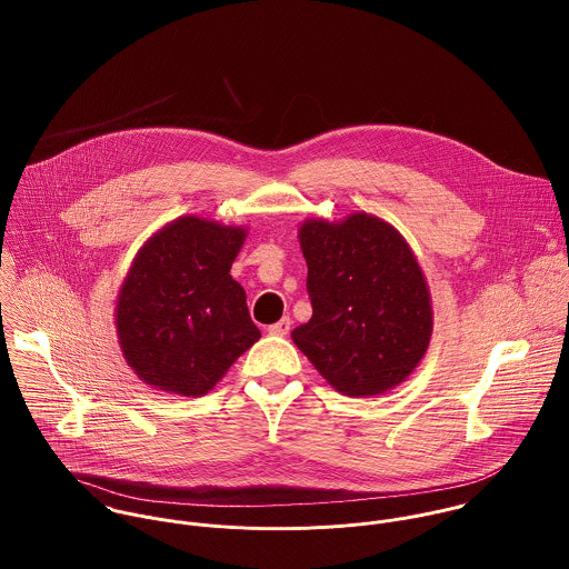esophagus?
I'll use <instances>...</instances> for the list:
<instances>
[{
	"label": "esophagus",
	"instance_id": "obj_1",
	"mask_svg": "<svg viewBox=\"0 0 569 569\" xmlns=\"http://www.w3.org/2000/svg\"><path fill=\"white\" fill-rule=\"evenodd\" d=\"M289 330H291V320L289 318H282L280 322L269 326V335H276V337L289 335Z\"/></svg>",
	"mask_w": 569,
	"mask_h": 569
}]
</instances>
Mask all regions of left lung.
Segmentation results:
<instances>
[{
    "label": "left lung",
    "mask_w": 569,
    "mask_h": 569,
    "mask_svg": "<svg viewBox=\"0 0 569 569\" xmlns=\"http://www.w3.org/2000/svg\"><path fill=\"white\" fill-rule=\"evenodd\" d=\"M313 316L293 343L343 397H377L407 381L433 330L425 273L388 221L352 212L298 230Z\"/></svg>",
    "instance_id": "obj_1"
}]
</instances>
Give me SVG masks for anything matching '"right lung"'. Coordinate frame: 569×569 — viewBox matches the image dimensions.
Returning a JSON list of instances; mask_svg holds the SVG:
<instances>
[{"mask_svg": "<svg viewBox=\"0 0 569 569\" xmlns=\"http://www.w3.org/2000/svg\"><path fill=\"white\" fill-rule=\"evenodd\" d=\"M243 226L179 217L138 249L116 300V332L131 370L179 397L208 395L260 339L244 289L230 276Z\"/></svg>", "mask_w": 569, "mask_h": 569, "instance_id": "1", "label": "right lung"}]
</instances>
